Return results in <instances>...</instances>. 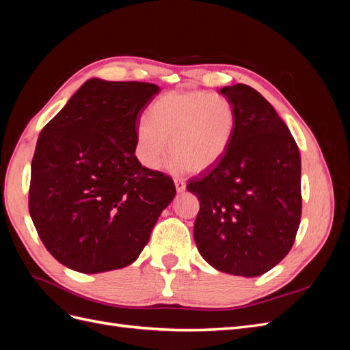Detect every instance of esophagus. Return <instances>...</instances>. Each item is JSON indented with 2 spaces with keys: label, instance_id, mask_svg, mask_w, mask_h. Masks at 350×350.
Here are the masks:
<instances>
[{
  "label": "esophagus",
  "instance_id": "esophagus-1",
  "mask_svg": "<svg viewBox=\"0 0 350 350\" xmlns=\"http://www.w3.org/2000/svg\"><path fill=\"white\" fill-rule=\"evenodd\" d=\"M174 183H175V187H176V191L178 193H183L184 189H185V187H187V184H185V181H184L183 178H175Z\"/></svg>",
  "mask_w": 350,
  "mask_h": 350
}]
</instances>
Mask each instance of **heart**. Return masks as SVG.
Instances as JSON below:
<instances>
[{"mask_svg": "<svg viewBox=\"0 0 350 350\" xmlns=\"http://www.w3.org/2000/svg\"><path fill=\"white\" fill-rule=\"evenodd\" d=\"M237 129V111L225 96L203 90L169 92L156 99L135 130V153L149 169L169 150L174 171L200 174L228 153Z\"/></svg>", "mask_w": 350, "mask_h": 350, "instance_id": "heart-1", "label": "heart"}]
</instances>
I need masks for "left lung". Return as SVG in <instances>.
I'll return each instance as SVG.
<instances>
[{"mask_svg":"<svg viewBox=\"0 0 350 350\" xmlns=\"http://www.w3.org/2000/svg\"><path fill=\"white\" fill-rule=\"evenodd\" d=\"M237 111L228 153L187 184L197 196L198 252L210 266L256 278L291 251L301 221V154L283 120L247 84L221 88Z\"/></svg>","mask_w":350,"mask_h":350,"instance_id":"8db88e82","label":"left lung"}]
</instances>
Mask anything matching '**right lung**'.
<instances>
[{
  "label": "right lung",
  "mask_w": 350,
  "mask_h": 350,
  "mask_svg": "<svg viewBox=\"0 0 350 350\" xmlns=\"http://www.w3.org/2000/svg\"><path fill=\"white\" fill-rule=\"evenodd\" d=\"M159 86L90 79L40 131L29 211L66 267L102 273L134 262L175 197L171 176L135 157L140 115Z\"/></svg>",
  "instance_id": "1"
}]
</instances>
